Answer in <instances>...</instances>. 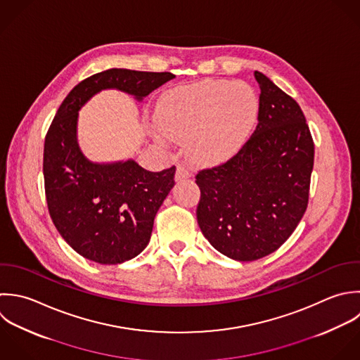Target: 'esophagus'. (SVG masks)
I'll return each mask as SVG.
<instances>
[{
  "instance_id": "1",
  "label": "esophagus",
  "mask_w": 360,
  "mask_h": 360,
  "mask_svg": "<svg viewBox=\"0 0 360 360\" xmlns=\"http://www.w3.org/2000/svg\"><path fill=\"white\" fill-rule=\"evenodd\" d=\"M188 178H191V172H189V169L185 167V165H182V164H179L178 167H176V172H175V181H184V179H188Z\"/></svg>"
}]
</instances>
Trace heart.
Listing matches in <instances>:
<instances>
[{"instance_id":"1","label":"heart","mask_w":360,"mask_h":360,"mask_svg":"<svg viewBox=\"0 0 360 360\" xmlns=\"http://www.w3.org/2000/svg\"><path fill=\"white\" fill-rule=\"evenodd\" d=\"M257 113L258 96L251 85L212 79L168 92L157 105L155 120L165 133L189 139L198 160L216 162L244 144Z\"/></svg>"}]
</instances>
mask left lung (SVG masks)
<instances>
[{"label": "left lung", "instance_id": "left-lung-1", "mask_svg": "<svg viewBox=\"0 0 360 360\" xmlns=\"http://www.w3.org/2000/svg\"><path fill=\"white\" fill-rule=\"evenodd\" d=\"M258 124L227 162L199 171L198 224L223 255L251 262L275 252L309 203L314 143L299 103L255 71Z\"/></svg>", "mask_w": 360, "mask_h": 360}]
</instances>
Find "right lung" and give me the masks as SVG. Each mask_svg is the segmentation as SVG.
<instances>
[{"instance_id":"add662e5","label":"right lung","mask_w":360,"mask_h":360,"mask_svg":"<svg viewBox=\"0 0 360 360\" xmlns=\"http://www.w3.org/2000/svg\"><path fill=\"white\" fill-rule=\"evenodd\" d=\"M172 78L126 68L94 74L70 91L49 127L43 153L49 213L65 243L92 262L123 264L147 247L155 214L175 185V167L150 172L134 160L89 161L77 140L78 112L103 89L143 101Z\"/></svg>"}]
</instances>
